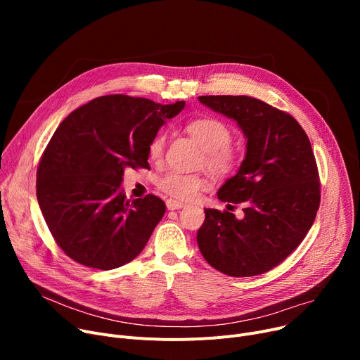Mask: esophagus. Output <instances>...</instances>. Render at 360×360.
<instances>
[{
	"instance_id": "34e87169",
	"label": "esophagus",
	"mask_w": 360,
	"mask_h": 360,
	"mask_svg": "<svg viewBox=\"0 0 360 360\" xmlns=\"http://www.w3.org/2000/svg\"><path fill=\"white\" fill-rule=\"evenodd\" d=\"M166 207H167V210H179V209H182L184 204L179 201H175V200H167Z\"/></svg>"
}]
</instances>
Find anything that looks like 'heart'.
<instances>
[{
	"label": "heart",
	"mask_w": 360,
	"mask_h": 360,
	"mask_svg": "<svg viewBox=\"0 0 360 360\" xmlns=\"http://www.w3.org/2000/svg\"><path fill=\"white\" fill-rule=\"evenodd\" d=\"M185 129L204 150L201 163L212 174L223 176L229 175L238 166V151L231 146V127L214 117H200L191 120ZM165 134H158L148 146V156L151 160H159L165 150ZM159 190L166 195L188 201L197 197L205 186V181L200 175H188L181 172H167L158 181Z\"/></svg>",
	"instance_id": "heart-1"
}]
</instances>
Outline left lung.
Returning <instances> with one entry per match:
<instances>
[{"label":"left lung","mask_w":360,"mask_h":360,"mask_svg":"<svg viewBox=\"0 0 360 360\" xmlns=\"http://www.w3.org/2000/svg\"><path fill=\"white\" fill-rule=\"evenodd\" d=\"M198 101L238 122L247 155L238 174L217 191L220 201L243 202V217L204 209L198 248L212 267L232 277L267 273L305 239L321 190L314 151L299 122L250 96H200Z\"/></svg>","instance_id":"left-lung-1"}]
</instances>
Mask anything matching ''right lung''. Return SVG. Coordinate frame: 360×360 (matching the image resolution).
Returning a JSON list of instances; mask_svg holds the SVG:
<instances>
[{
	"instance_id": "right-lung-1",
	"label": "right lung",
	"mask_w": 360,
	"mask_h": 360,
	"mask_svg": "<svg viewBox=\"0 0 360 360\" xmlns=\"http://www.w3.org/2000/svg\"><path fill=\"white\" fill-rule=\"evenodd\" d=\"M185 102L160 105L108 94L72 110L41 158L36 197L58 247L86 267L112 270L134 259L162 220L165 202L127 200V167H148V146Z\"/></svg>"
}]
</instances>
